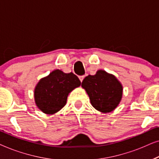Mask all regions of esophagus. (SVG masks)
<instances>
[{
	"label": "esophagus",
	"mask_w": 159,
	"mask_h": 159,
	"mask_svg": "<svg viewBox=\"0 0 159 159\" xmlns=\"http://www.w3.org/2000/svg\"><path fill=\"white\" fill-rule=\"evenodd\" d=\"M84 78V75H83V76H80V77H79V79H80V81H81V82H82V81H83Z\"/></svg>",
	"instance_id": "34e87169"
}]
</instances>
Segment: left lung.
<instances>
[{"mask_svg": "<svg viewBox=\"0 0 159 159\" xmlns=\"http://www.w3.org/2000/svg\"><path fill=\"white\" fill-rule=\"evenodd\" d=\"M82 87L88 93L91 105L104 114L114 111L122 98V84L114 75L102 69L95 75L87 76Z\"/></svg>", "mask_w": 159, "mask_h": 159, "instance_id": "8db88e82", "label": "left lung"}]
</instances>
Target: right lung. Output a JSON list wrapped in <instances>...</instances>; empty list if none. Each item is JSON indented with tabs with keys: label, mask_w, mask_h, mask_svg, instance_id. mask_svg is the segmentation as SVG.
<instances>
[{
	"label": "right lung",
	"mask_w": 159,
	"mask_h": 159,
	"mask_svg": "<svg viewBox=\"0 0 159 159\" xmlns=\"http://www.w3.org/2000/svg\"><path fill=\"white\" fill-rule=\"evenodd\" d=\"M80 84L79 78L73 73L56 69L36 84L34 98L37 107L44 114H56L66 105L69 93Z\"/></svg>",
	"instance_id": "obj_1"
}]
</instances>
